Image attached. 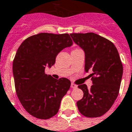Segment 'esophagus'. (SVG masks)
Returning <instances> with one entry per match:
<instances>
[{
  "mask_svg": "<svg viewBox=\"0 0 132 132\" xmlns=\"http://www.w3.org/2000/svg\"><path fill=\"white\" fill-rule=\"evenodd\" d=\"M71 88H77V85H76L75 84L72 83V84H71Z\"/></svg>",
  "mask_w": 132,
  "mask_h": 132,
  "instance_id": "obj_1",
  "label": "esophagus"
}]
</instances>
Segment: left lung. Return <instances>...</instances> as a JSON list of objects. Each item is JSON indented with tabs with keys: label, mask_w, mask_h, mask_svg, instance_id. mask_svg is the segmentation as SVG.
Masks as SVG:
<instances>
[{
	"label": "left lung",
	"mask_w": 132,
	"mask_h": 132,
	"mask_svg": "<svg viewBox=\"0 0 132 132\" xmlns=\"http://www.w3.org/2000/svg\"><path fill=\"white\" fill-rule=\"evenodd\" d=\"M70 36L85 53V71H93L89 75L93 81L91 88L78 86L84 92L83 98L77 102L78 110L85 117H101L110 109L119 94L123 73L119 53L111 41L96 34Z\"/></svg>",
	"instance_id": "obj_1"
}]
</instances>
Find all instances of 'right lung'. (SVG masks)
Masks as SVG:
<instances>
[{
    "label": "right lung",
    "instance_id": "1",
    "mask_svg": "<svg viewBox=\"0 0 132 132\" xmlns=\"http://www.w3.org/2000/svg\"><path fill=\"white\" fill-rule=\"evenodd\" d=\"M72 44L68 34L40 33L25 39L17 49L12 64L15 91L31 115L47 120L58 112L71 82L46 75L45 68L54 65L57 54Z\"/></svg>",
    "mask_w": 132,
    "mask_h": 132
}]
</instances>
